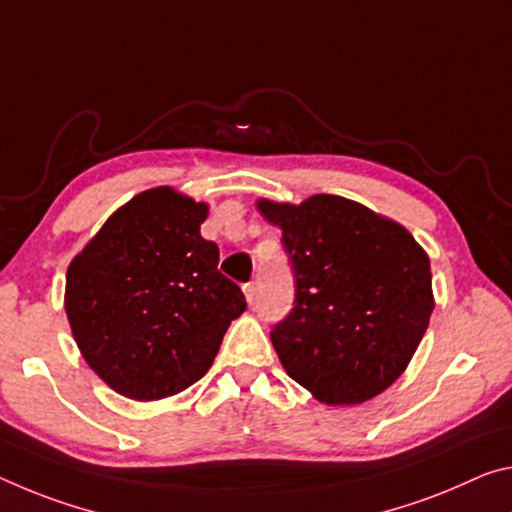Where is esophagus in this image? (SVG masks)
<instances>
[{
  "mask_svg": "<svg viewBox=\"0 0 512 512\" xmlns=\"http://www.w3.org/2000/svg\"><path fill=\"white\" fill-rule=\"evenodd\" d=\"M243 294H246V300L250 305L255 303V282H248V285H243Z\"/></svg>",
  "mask_w": 512,
  "mask_h": 512,
  "instance_id": "esophagus-1",
  "label": "esophagus"
}]
</instances>
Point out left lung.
<instances>
[{"label": "left lung", "mask_w": 512, "mask_h": 512, "mask_svg": "<svg viewBox=\"0 0 512 512\" xmlns=\"http://www.w3.org/2000/svg\"><path fill=\"white\" fill-rule=\"evenodd\" d=\"M257 209L282 230L296 278L294 307L271 332L282 367L328 405L385 392L435 307L424 248L403 225L342 196L259 200Z\"/></svg>", "instance_id": "1"}]
</instances>
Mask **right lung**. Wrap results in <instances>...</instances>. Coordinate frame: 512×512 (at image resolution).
<instances>
[{"label": "right lung", "mask_w": 512, "mask_h": 512, "mask_svg": "<svg viewBox=\"0 0 512 512\" xmlns=\"http://www.w3.org/2000/svg\"><path fill=\"white\" fill-rule=\"evenodd\" d=\"M209 207L170 186L109 216L72 259L66 314L97 376L134 401L173 396L205 376L225 330L246 310L202 239Z\"/></svg>", "instance_id": "1"}]
</instances>
